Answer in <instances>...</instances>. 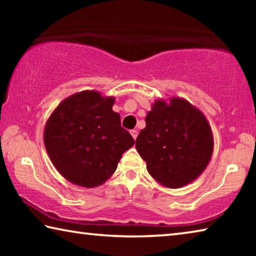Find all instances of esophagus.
<instances>
[{
    "mask_svg": "<svg viewBox=\"0 0 256 256\" xmlns=\"http://www.w3.org/2000/svg\"><path fill=\"white\" fill-rule=\"evenodd\" d=\"M131 136H132V138H134V140H136V138H138V131H136V130H132Z\"/></svg>",
    "mask_w": 256,
    "mask_h": 256,
    "instance_id": "34e87169",
    "label": "esophagus"
}]
</instances>
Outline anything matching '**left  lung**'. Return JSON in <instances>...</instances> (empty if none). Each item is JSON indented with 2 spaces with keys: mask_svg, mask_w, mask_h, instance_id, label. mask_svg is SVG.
I'll use <instances>...</instances> for the list:
<instances>
[{
  "mask_svg": "<svg viewBox=\"0 0 256 256\" xmlns=\"http://www.w3.org/2000/svg\"><path fill=\"white\" fill-rule=\"evenodd\" d=\"M136 148L156 182L180 188L200 176L214 152V134L204 114L184 98L156 99Z\"/></svg>",
  "mask_w": 256,
  "mask_h": 256,
  "instance_id": "left-lung-1",
  "label": "left lung"
}]
</instances>
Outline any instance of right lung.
Listing matches in <instances>:
<instances>
[{"label": "right lung", "instance_id": "1", "mask_svg": "<svg viewBox=\"0 0 256 256\" xmlns=\"http://www.w3.org/2000/svg\"><path fill=\"white\" fill-rule=\"evenodd\" d=\"M115 97L96 90L71 94L47 120L44 144L52 164L70 183L92 188L114 174L134 140L112 110Z\"/></svg>", "mask_w": 256, "mask_h": 256}]
</instances>
